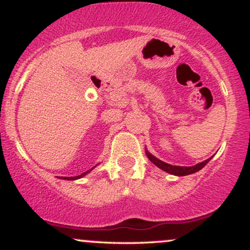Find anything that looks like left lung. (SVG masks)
Returning <instances> with one entry per match:
<instances>
[{
  "mask_svg": "<svg viewBox=\"0 0 250 250\" xmlns=\"http://www.w3.org/2000/svg\"><path fill=\"white\" fill-rule=\"evenodd\" d=\"M147 156H148V159L150 160V161L153 162L155 166H156V167L162 169V170L167 171V173H169V174L177 175V176H185V175L196 173V171H199L200 169H202L211 160V157H210V159L206 160V161H203L201 163H197L196 166H193V167H179V166L168 165V163H166V162L161 161V160L156 159V157L153 156L150 153H148V151H147Z\"/></svg>",
  "mask_w": 250,
  "mask_h": 250,
  "instance_id": "1",
  "label": "left lung"
}]
</instances>
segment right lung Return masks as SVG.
Returning <instances> with one entry per match:
<instances>
[{"instance_id":"obj_1","label":"right lung","mask_w":250,"mask_h":250,"mask_svg":"<svg viewBox=\"0 0 250 250\" xmlns=\"http://www.w3.org/2000/svg\"><path fill=\"white\" fill-rule=\"evenodd\" d=\"M93 169V168H91ZM91 169H89L88 171H84V173H82L81 175H79V176H73V177H61V179H63V180H76V179H80V177H82V176H84L85 174L87 173H89V171L91 170Z\"/></svg>"}]
</instances>
